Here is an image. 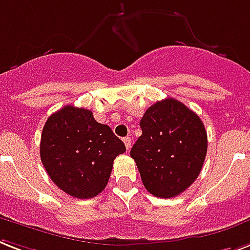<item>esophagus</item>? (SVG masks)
Wrapping results in <instances>:
<instances>
[{
  "label": "esophagus",
  "instance_id": "1",
  "mask_svg": "<svg viewBox=\"0 0 250 250\" xmlns=\"http://www.w3.org/2000/svg\"><path fill=\"white\" fill-rule=\"evenodd\" d=\"M124 143L126 146V149H129L131 147V138L130 137H125L124 138Z\"/></svg>",
  "mask_w": 250,
  "mask_h": 250
}]
</instances>
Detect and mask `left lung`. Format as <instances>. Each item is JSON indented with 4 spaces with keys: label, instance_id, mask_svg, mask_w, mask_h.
Wrapping results in <instances>:
<instances>
[{
    "label": "left lung",
    "instance_id": "left-lung-1",
    "mask_svg": "<svg viewBox=\"0 0 250 250\" xmlns=\"http://www.w3.org/2000/svg\"><path fill=\"white\" fill-rule=\"evenodd\" d=\"M142 135L130 156L153 196H178L199 177L208 149L204 124L173 98L156 102L141 120Z\"/></svg>",
    "mask_w": 250,
    "mask_h": 250
}]
</instances>
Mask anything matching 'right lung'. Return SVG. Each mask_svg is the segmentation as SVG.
<instances>
[{
  "label": "right lung",
  "mask_w": 250,
  "mask_h": 250,
  "mask_svg": "<svg viewBox=\"0 0 250 250\" xmlns=\"http://www.w3.org/2000/svg\"><path fill=\"white\" fill-rule=\"evenodd\" d=\"M126 151L108 125L93 112L65 105L50 116L41 134L40 156L55 185L77 199H90L108 183L113 160Z\"/></svg>",
  "instance_id": "obj_1"
}]
</instances>
